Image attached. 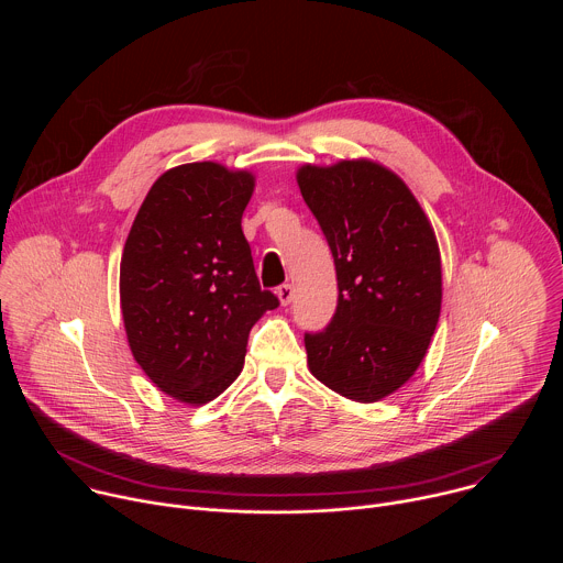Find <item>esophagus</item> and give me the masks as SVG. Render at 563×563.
<instances>
[{"label":"esophagus","instance_id":"obj_1","mask_svg":"<svg viewBox=\"0 0 563 563\" xmlns=\"http://www.w3.org/2000/svg\"><path fill=\"white\" fill-rule=\"evenodd\" d=\"M276 296H278V300H280V305H289L291 302V298H294V289H291V285H280L278 289H276Z\"/></svg>","mask_w":563,"mask_h":563}]
</instances>
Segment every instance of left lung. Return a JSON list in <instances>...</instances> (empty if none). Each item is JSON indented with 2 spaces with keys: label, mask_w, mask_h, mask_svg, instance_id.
<instances>
[{
  "label": "left lung",
  "mask_w": 563,
  "mask_h": 563,
  "mask_svg": "<svg viewBox=\"0 0 563 563\" xmlns=\"http://www.w3.org/2000/svg\"><path fill=\"white\" fill-rule=\"evenodd\" d=\"M300 194L336 265L339 305L305 334L309 372L358 404L396 391L421 365L441 313V254L421 205L372 159L305 165Z\"/></svg>",
  "instance_id": "obj_1"
}]
</instances>
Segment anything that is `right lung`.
<instances>
[{"instance_id": "1", "label": "right lung", "mask_w": 563, "mask_h": 563, "mask_svg": "<svg viewBox=\"0 0 563 563\" xmlns=\"http://www.w3.org/2000/svg\"><path fill=\"white\" fill-rule=\"evenodd\" d=\"M256 178L189 163L148 189L120 263L129 347L144 374L187 406L220 396L243 372L256 320L278 307L261 289L240 227Z\"/></svg>"}]
</instances>
